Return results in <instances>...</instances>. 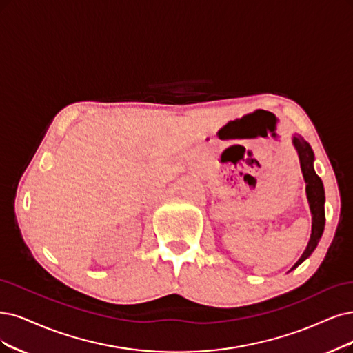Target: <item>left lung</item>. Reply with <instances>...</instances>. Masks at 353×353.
I'll return each mask as SVG.
<instances>
[{"label": "left lung", "mask_w": 353, "mask_h": 353, "mask_svg": "<svg viewBox=\"0 0 353 353\" xmlns=\"http://www.w3.org/2000/svg\"><path fill=\"white\" fill-rule=\"evenodd\" d=\"M294 145L298 151L299 155V163H301V170L307 183V198L310 202V210L312 214V230H311V239L308 241V245L303 256L299 257L298 262L292 266L291 270L298 268L301 265L304 260L314 252L317 247L323 231H324V188H323V181L314 172V167H312V161H314V152H312L310 143L305 142L301 137H294L292 139Z\"/></svg>", "instance_id": "left-lung-1"}]
</instances>
